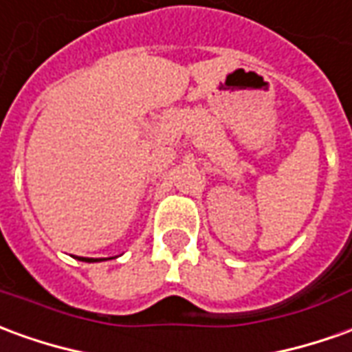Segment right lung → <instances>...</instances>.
Listing matches in <instances>:
<instances>
[{"label": "right lung", "instance_id": "obj_1", "mask_svg": "<svg viewBox=\"0 0 352 352\" xmlns=\"http://www.w3.org/2000/svg\"><path fill=\"white\" fill-rule=\"evenodd\" d=\"M82 261H87V263H95V261H100V259H89V257H82Z\"/></svg>", "mask_w": 352, "mask_h": 352}]
</instances>
